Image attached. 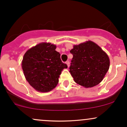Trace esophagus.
Returning a JSON list of instances; mask_svg holds the SVG:
<instances>
[{"mask_svg": "<svg viewBox=\"0 0 127 127\" xmlns=\"http://www.w3.org/2000/svg\"><path fill=\"white\" fill-rule=\"evenodd\" d=\"M65 63H66V64L67 65L68 67H69V65H70V62H69V61H67V62H65Z\"/></svg>", "mask_w": 127, "mask_h": 127, "instance_id": "34e87169", "label": "esophagus"}]
</instances>
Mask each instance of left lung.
Listing matches in <instances>:
<instances>
[{"label": "left lung", "instance_id": "obj_1", "mask_svg": "<svg viewBox=\"0 0 127 127\" xmlns=\"http://www.w3.org/2000/svg\"><path fill=\"white\" fill-rule=\"evenodd\" d=\"M70 52L73 59L69 72L75 82L85 88L100 84L110 65L107 54L98 45L90 40L74 45Z\"/></svg>", "mask_w": 127, "mask_h": 127}]
</instances>
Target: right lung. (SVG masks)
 Segmentation results:
<instances>
[{
	"label": "right lung",
	"mask_w": 127,
	"mask_h": 127,
	"mask_svg": "<svg viewBox=\"0 0 127 127\" xmlns=\"http://www.w3.org/2000/svg\"><path fill=\"white\" fill-rule=\"evenodd\" d=\"M55 49V45L43 42L29 49L23 57L21 65L24 75L36 91H51L57 85L63 70L67 68Z\"/></svg>",
	"instance_id": "add662e5"
}]
</instances>
